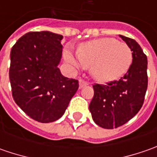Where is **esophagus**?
Returning <instances> with one entry per match:
<instances>
[{"mask_svg": "<svg viewBox=\"0 0 157 157\" xmlns=\"http://www.w3.org/2000/svg\"><path fill=\"white\" fill-rule=\"evenodd\" d=\"M88 83L86 81H85V80H83V79H80L79 80V88L84 87V86H87Z\"/></svg>", "mask_w": 157, "mask_h": 157, "instance_id": "esophagus-1", "label": "esophagus"}]
</instances>
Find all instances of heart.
I'll use <instances>...</instances> for the list:
<instances>
[{"mask_svg":"<svg viewBox=\"0 0 157 157\" xmlns=\"http://www.w3.org/2000/svg\"><path fill=\"white\" fill-rule=\"evenodd\" d=\"M64 59L75 69L82 65L90 67V73L95 80L108 83L121 78L128 71L133 55L126 44L105 37L81 44L78 55L67 48Z\"/></svg>","mask_w":157,"mask_h":157,"instance_id":"1","label":"heart"}]
</instances>
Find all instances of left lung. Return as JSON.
<instances>
[{
	"mask_svg": "<svg viewBox=\"0 0 157 157\" xmlns=\"http://www.w3.org/2000/svg\"><path fill=\"white\" fill-rule=\"evenodd\" d=\"M132 51L133 61L120 80L94 85V95L89 105L94 122L106 129L127 123L142 108L148 87L147 56L136 40L120 35Z\"/></svg>",
	"mask_w": 157,
	"mask_h": 157,
	"instance_id": "obj_1",
	"label": "left lung"
}]
</instances>
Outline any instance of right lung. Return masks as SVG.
<instances>
[{
	"instance_id": "1",
	"label": "right lung",
	"mask_w": 157,
	"mask_h": 157,
	"mask_svg": "<svg viewBox=\"0 0 157 157\" xmlns=\"http://www.w3.org/2000/svg\"><path fill=\"white\" fill-rule=\"evenodd\" d=\"M63 36L29 32L10 52L9 80L15 103L33 120L49 123L63 116L78 89V81L63 77L58 68Z\"/></svg>"
}]
</instances>
